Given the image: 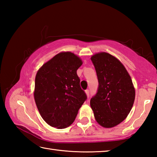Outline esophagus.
I'll use <instances>...</instances> for the list:
<instances>
[{
    "label": "esophagus",
    "instance_id": "esophagus-1",
    "mask_svg": "<svg viewBox=\"0 0 157 157\" xmlns=\"http://www.w3.org/2000/svg\"><path fill=\"white\" fill-rule=\"evenodd\" d=\"M85 93H86L87 97H89V89H86V91H85Z\"/></svg>",
    "mask_w": 157,
    "mask_h": 157
}]
</instances>
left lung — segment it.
<instances>
[{"label":"left lung","mask_w":157,"mask_h":157,"mask_svg":"<svg viewBox=\"0 0 157 157\" xmlns=\"http://www.w3.org/2000/svg\"><path fill=\"white\" fill-rule=\"evenodd\" d=\"M98 79V91L90 105L98 123L111 128L123 122L134 105L135 89L120 61L107 52L91 57Z\"/></svg>","instance_id":"obj_1"}]
</instances>
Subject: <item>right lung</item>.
<instances>
[{"label":"right lung","instance_id":"obj_1","mask_svg":"<svg viewBox=\"0 0 157 157\" xmlns=\"http://www.w3.org/2000/svg\"><path fill=\"white\" fill-rule=\"evenodd\" d=\"M82 61L74 53L62 52L37 71L34 97L42 118L49 125L64 129L72 124L86 100L77 70Z\"/></svg>","mask_w":157,"mask_h":157}]
</instances>
